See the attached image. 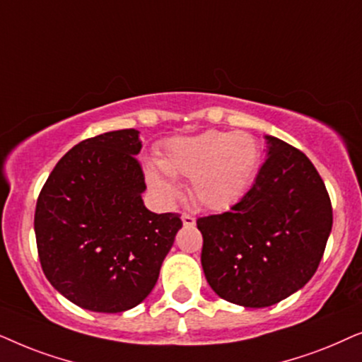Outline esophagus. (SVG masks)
Listing matches in <instances>:
<instances>
[{
    "label": "esophagus",
    "mask_w": 362,
    "mask_h": 362,
    "mask_svg": "<svg viewBox=\"0 0 362 362\" xmlns=\"http://www.w3.org/2000/svg\"><path fill=\"white\" fill-rule=\"evenodd\" d=\"M182 221H184L185 226H194L195 225V216L190 214H184L182 215Z\"/></svg>",
    "instance_id": "1"
}]
</instances>
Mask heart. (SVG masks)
<instances>
[{
  "instance_id": "heart-1",
  "label": "heart",
  "mask_w": 362,
  "mask_h": 362,
  "mask_svg": "<svg viewBox=\"0 0 362 362\" xmlns=\"http://www.w3.org/2000/svg\"><path fill=\"white\" fill-rule=\"evenodd\" d=\"M259 163V147L245 132L206 131L163 144L158 162L146 165V178L163 202H173L182 187L173 175L194 178V195L211 210L235 205L252 185Z\"/></svg>"
}]
</instances>
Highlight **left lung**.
Listing matches in <instances>:
<instances>
[{
  "mask_svg": "<svg viewBox=\"0 0 362 362\" xmlns=\"http://www.w3.org/2000/svg\"><path fill=\"white\" fill-rule=\"evenodd\" d=\"M267 139L268 157L252 189L228 211L197 218L206 281L245 308L272 306L305 286L332 226L329 194L310 158Z\"/></svg>",
  "mask_w": 362,
  "mask_h": 362,
  "instance_id": "left-lung-1",
  "label": "left lung"
}]
</instances>
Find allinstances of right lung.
<instances>
[{"instance_id":"add662e5","label":"right lung","mask_w":362,"mask_h":362,"mask_svg":"<svg viewBox=\"0 0 362 362\" xmlns=\"http://www.w3.org/2000/svg\"><path fill=\"white\" fill-rule=\"evenodd\" d=\"M136 129L86 139L71 148L37 197L41 268L74 305L122 313L146 300L182 228L178 214H152Z\"/></svg>"}]
</instances>
